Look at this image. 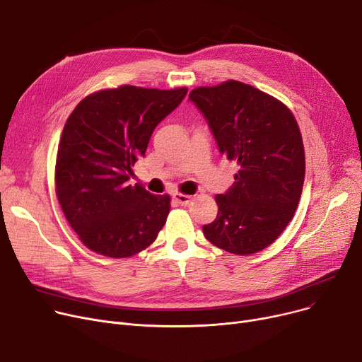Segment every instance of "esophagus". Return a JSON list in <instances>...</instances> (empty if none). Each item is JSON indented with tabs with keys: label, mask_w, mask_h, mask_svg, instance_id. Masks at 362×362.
Listing matches in <instances>:
<instances>
[{
	"label": "esophagus",
	"mask_w": 362,
	"mask_h": 362,
	"mask_svg": "<svg viewBox=\"0 0 362 362\" xmlns=\"http://www.w3.org/2000/svg\"><path fill=\"white\" fill-rule=\"evenodd\" d=\"M174 199H175V202H177L178 204H181V206H187L188 203H190V202L193 200L192 196L184 194V193H175V194H174Z\"/></svg>",
	"instance_id": "1"
}]
</instances>
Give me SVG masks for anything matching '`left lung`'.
<instances>
[{
  "label": "left lung",
  "mask_w": 362,
  "mask_h": 362,
  "mask_svg": "<svg viewBox=\"0 0 362 362\" xmlns=\"http://www.w3.org/2000/svg\"><path fill=\"white\" fill-rule=\"evenodd\" d=\"M221 154L238 166L234 184L216 194V219L203 234L216 247L253 255L272 245L293 218L305 180V148L295 115L249 83L226 81L192 90Z\"/></svg>",
  "instance_id": "left-lung-1"
}]
</instances>
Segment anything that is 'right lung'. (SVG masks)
<instances>
[{
	"label": "right lung",
	"mask_w": 362,
	"mask_h": 362,
	"mask_svg": "<svg viewBox=\"0 0 362 362\" xmlns=\"http://www.w3.org/2000/svg\"><path fill=\"white\" fill-rule=\"evenodd\" d=\"M187 94L122 85L82 98L67 117L57 148L56 196L66 221L90 250L129 257L147 249L163 228L170 196L131 185L160 120Z\"/></svg>",
	"instance_id": "right-lung-1"
}]
</instances>
